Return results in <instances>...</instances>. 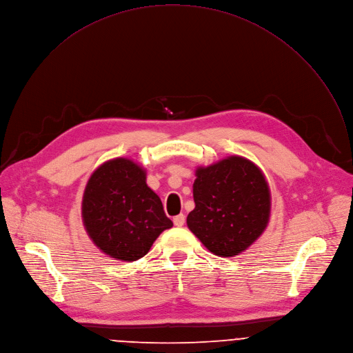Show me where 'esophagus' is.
I'll list each match as a JSON object with an SVG mask.
<instances>
[{
	"instance_id": "obj_1",
	"label": "esophagus",
	"mask_w": 353,
	"mask_h": 353,
	"mask_svg": "<svg viewBox=\"0 0 353 353\" xmlns=\"http://www.w3.org/2000/svg\"><path fill=\"white\" fill-rule=\"evenodd\" d=\"M183 224H185V216H183V214H179V216H175V217H174V225L182 227Z\"/></svg>"
}]
</instances>
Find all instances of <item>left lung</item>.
I'll return each instance as SVG.
<instances>
[{"label": "left lung", "instance_id": "1", "mask_svg": "<svg viewBox=\"0 0 353 353\" xmlns=\"http://www.w3.org/2000/svg\"><path fill=\"white\" fill-rule=\"evenodd\" d=\"M188 228L220 257L246 250L265 230L271 196L261 170L239 156L196 170Z\"/></svg>", "mask_w": 353, "mask_h": 353}]
</instances>
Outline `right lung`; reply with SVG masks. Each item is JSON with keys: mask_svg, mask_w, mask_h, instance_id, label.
Returning a JSON list of instances; mask_svg holds the SVG:
<instances>
[{"mask_svg": "<svg viewBox=\"0 0 353 353\" xmlns=\"http://www.w3.org/2000/svg\"><path fill=\"white\" fill-rule=\"evenodd\" d=\"M82 219L93 243L122 261L148 254L159 235L172 227L160 197L146 183V171L122 157L105 161L89 178Z\"/></svg>", "mask_w": 353, "mask_h": 353, "instance_id": "add662e5", "label": "right lung"}]
</instances>
